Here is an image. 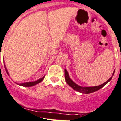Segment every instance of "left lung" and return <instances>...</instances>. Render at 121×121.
Returning <instances> with one entry per match:
<instances>
[{"instance_id": "8db88e82", "label": "left lung", "mask_w": 121, "mask_h": 121, "mask_svg": "<svg viewBox=\"0 0 121 121\" xmlns=\"http://www.w3.org/2000/svg\"><path fill=\"white\" fill-rule=\"evenodd\" d=\"M114 72H115V71H114L113 74H112V76L114 75ZM64 75H65V81H66V83H67V85H69V86H70L72 88L74 89V90L77 91H78V92L79 93H85V94L91 93L95 92V91H96L99 90H100V88H102L103 86H104L106 84H107L112 78V76H111L106 82H105L104 83H103V84L99 85V86L90 87H83L81 86H79V85H77V84H76V83L70 78L69 74H68V72H67V71L66 70V69H64Z\"/></svg>"}]
</instances>
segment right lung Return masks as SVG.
Masks as SVG:
<instances>
[{"mask_svg":"<svg viewBox=\"0 0 121 121\" xmlns=\"http://www.w3.org/2000/svg\"><path fill=\"white\" fill-rule=\"evenodd\" d=\"M4 66H5V71L7 72V74L9 76V74L8 73V71H7V68L5 67V64H4ZM44 77H42V78H40V79H38V80H36V81H31V82H26V83H17V85H20V86H25V87H31V86H35V85H37L38 83H40V82H42L43 81V79H44Z\"/></svg>","mask_w":121,"mask_h":121,"instance_id":"right-lung-1","label":"right lung"}]
</instances>
